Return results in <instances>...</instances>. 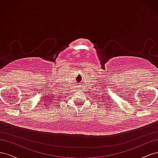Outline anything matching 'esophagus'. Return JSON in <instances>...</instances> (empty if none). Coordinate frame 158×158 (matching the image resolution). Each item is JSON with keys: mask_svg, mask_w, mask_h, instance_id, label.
<instances>
[{"mask_svg": "<svg viewBox=\"0 0 158 158\" xmlns=\"http://www.w3.org/2000/svg\"><path fill=\"white\" fill-rule=\"evenodd\" d=\"M78 90H80V89H78Z\"/></svg>", "mask_w": 158, "mask_h": 158, "instance_id": "34e87169", "label": "esophagus"}]
</instances>
